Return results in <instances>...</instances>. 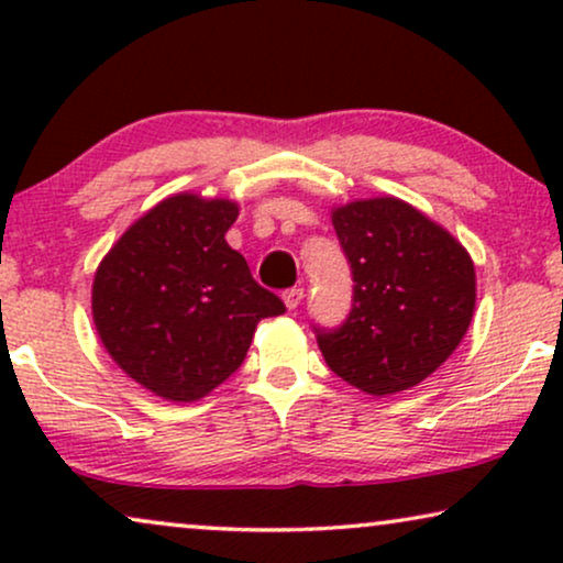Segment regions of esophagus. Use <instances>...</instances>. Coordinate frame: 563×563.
Masks as SVG:
<instances>
[{"mask_svg": "<svg viewBox=\"0 0 563 563\" xmlns=\"http://www.w3.org/2000/svg\"><path fill=\"white\" fill-rule=\"evenodd\" d=\"M284 305L289 307V310H297L299 305H302V299H305V289L302 287H291V289H287L284 291Z\"/></svg>", "mask_w": 563, "mask_h": 563, "instance_id": "34e87169", "label": "esophagus"}]
</instances>
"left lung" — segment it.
<instances>
[{"instance_id": "8db88e82", "label": "left lung", "mask_w": 563, "mask_h": 563, "mask_svg": "<svg viewBox=\"0 0 563 563\" xmlns=\"http://www.w3.org/2000/svg\"><path fill=\"white\" fill-rule=\"evenodd\" d=\"M351 266V312L312 325L330 372L368 395H395L456 351L474 314V264L456 238L395 197L333 212Z\"/></svg>"}]
</instances>
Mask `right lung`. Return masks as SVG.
<instances>
[{"mask_svg": "<svg viewBox=\"0 0 563 563\" xmlns=\"http://www.w3.org/2000/svg\"><path fill=\"white\" fill-rule=\"evenodd\" d=\"M238 207L168 197L107 253L91 289L104 349L153 395L195 402L238 372L253 330L287 312L225 243Z\"/></svg>", "mask_w": 563, "mask_h": 563, "instance_id": "add662e5", "label": "right lung"}]
</instances>
